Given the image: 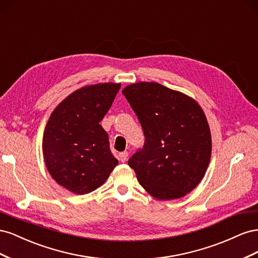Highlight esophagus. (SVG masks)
Instances as JSON below:
<instances>
[{"instance_id": "obj_1", "label": "esophagus", "mask_w": 258, "mask_h": 258, "mask_svg": "<svg viewBox=\"0 0 258 258\" xmlns=\"http://www.w3.org/2000/svg\"><path fill=\"white\" fill-rule=\"evenodd\" d=\"M127 158H128V152H122V153L119 154V160H120L121 162L126 161Z\"/></svg>"}]
</instances>
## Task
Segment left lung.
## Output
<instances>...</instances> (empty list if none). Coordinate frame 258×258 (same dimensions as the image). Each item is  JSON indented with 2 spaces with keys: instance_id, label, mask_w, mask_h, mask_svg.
Masks as SVG:
<instances>
[{
  "instance_id": "8db88e82",
  "label": "left lung",
  "mask_w": 258,
  "mask_h": 258,
  "mask_svg": "<svg viewBox=\"0 0 258 258\" xmlns=\"http://www.w3.org/2000/svg\"><path fill=\"white\" fill-rule=\"evenodd\" d=\"M143 128L145 143L129 159L143 188L158 200L186 196L204 178L212 139L206 114L183 92L154 82L122 89Z\"/></svg>"
}]
</instances>
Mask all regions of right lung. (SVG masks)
<instances>
[{
	"label": "right lung",
	"instance_id": "add662e5",
	"mask_svg": "<svg viewBox=\"0 0 258 258\" xmlns=\"http://www.w3.org/2000/svg\"><path fill=\"white\" fill-rule=\"evenodd\" d=\"M120 83H101L73 91L46 123L43 155L49 174L77 195L102 186L118 165L100 121L110 110Z\"/></svg>",
	"mask_w": 258,
	"mask_h": 258
}]
</instances>
